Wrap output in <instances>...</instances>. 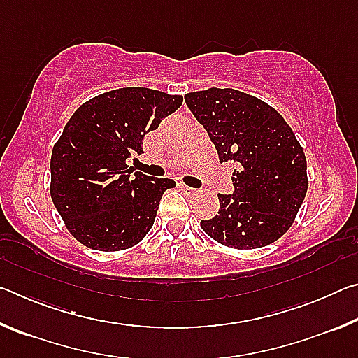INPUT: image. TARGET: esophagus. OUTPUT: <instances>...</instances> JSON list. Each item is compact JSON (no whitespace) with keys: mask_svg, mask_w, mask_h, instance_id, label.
Listing matches in <instances>:
<instances>
[{"mask_svg":"<svg viewBox=\"0 0 358 358\" xmlns=\"http://www.w3.org/2000/svg\"><path fill=\"white\" fill-rule=\"evenodd\" d=\"M180 186H181V189L185 191V194H187V196H191V194L196 192V187H191V186H187V185H185V183H181Z\"/></svg>","mask_w":358,"mask_h":358,"instance_id":"obj_1","label":"esophagus"}]
</instances>
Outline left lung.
Returning <instances> with one entry per match:
<instances>
[{
  "label": "left lung",
  "mask_w": 358,
  "mask_h": 358,
  "mask_svg": "<svg viewBox=\"0 0 358 358\" xmlns=\"http://www.w3.org/2000/svg\"><path fill=\"white\" fill-rule=\"evenodd\" d=\"M186 106L208 132L220 161L237 169L232 194L201 221L217 243L254 250L273 243L292 226L308 189L306 157L284 118L266 102L234 88L187 93Z\"/></svg>",
  "instance_id": "1"
}]
</instances>
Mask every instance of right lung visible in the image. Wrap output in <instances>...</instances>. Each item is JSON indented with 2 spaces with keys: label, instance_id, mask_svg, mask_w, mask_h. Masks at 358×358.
I'll list each match as a JSON object with an SVG mask.
<instances>
[{
  "label": "right lung",
  "instance_id": "right-lung-1",
  "mask_svg": "<svg viewBox=\"0 0 358 358\" xmlns=\"http://www.w3.org/2000/svg\"><path fill=\"white\" fill-rule=\"evenodd\" d=\"M183 104L181 96L131 87L102 93L77 108L52 150L50 196L74 238L98 251L138 243L153 227L171 178L128 166L147 132Z\"/></svg>",
  "mask_w": 358,
  "mask_h": 358
}]
</instances>
